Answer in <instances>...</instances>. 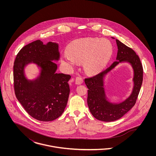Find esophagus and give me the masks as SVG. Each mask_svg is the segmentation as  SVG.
<instances>
[{
    "mask_svg": "<svg viewBox=\"0 0 156 156\" xmlns=\"http://www.w3.org/2000/svg\"><path fill=\"white\" fill-rule=\"evenodd\" d=\"M83 78L82 77L77 76L76 77V83L77 85H80V84H82L83 83Z\"/></svg>",
    "mask_w": 156,
    "mask_h": 156,
    "instance_id": "esophagus-1",
    "label": "esophagus"
}]
</instances>
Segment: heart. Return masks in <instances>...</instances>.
Here are the masks:
<instances>
[{
	"instance_id": "heart-1",
	"label": "heart",
	"mask_w": 156,
	"mask_h": 156,
	"mask_svg": "<svg viewBox=\"0 0 156 156\" xmlns=\"http://www.w3.org/2000/svg\"><path fill=\"white\" fill-rule=\"evenodd\" d=\"M112 53L111 43L107 39L82 38L69 44L67 51L62 54V60L73 66L83 62L85 71L95 74L106 66Z\"/></svg>"
}]
</instances>
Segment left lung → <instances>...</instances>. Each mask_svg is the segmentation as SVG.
<instances>
[{"mask_svg": "<svg viewBox=\"0 0 156 156\" xmlns=\"http://www.w3.org/2000/svg\"><path fill=\"white\" fill-rule=\"evenodd\" d=\"M116 42L118 46L116 61L99 74L85 79V84L88 88L87 102L89 111L96 119L106 122L113 121L121 118L133 107L143 81V67L138 55L132 48L118 40H116ZM122 62H129L133 67L134 89L132 94L126 101L118 104H113L106 100L103 77Z\"/></svg>", "mask_w": 156, "mask_h": 156, "instance_id": "1", "label": "left lung"}]
</instances>
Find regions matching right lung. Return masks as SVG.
<instances>
[{
  "label": "right lung",
  "mask_w": 156,
  "mask_h": 156,
  "mask_svg": "<svg viewBox=\"0 0 156 156\" xmlns=\"http://www.w3.org/2000/svg\"><path fill=\"white\" fill-rule=\"evenodd\" d=\"M59 46L56 43L44 44L36 40L26 45L16 56L14 65V88L16 96L25 111L34 118L51 121L59 117L67 106L69 94L68 83L71 76L57 73L59 59ZM30 62L42 68L35 80H27L24 67Z\"/></svg>",
  "instance_id": "right-lung-1"
}]
</instances>
